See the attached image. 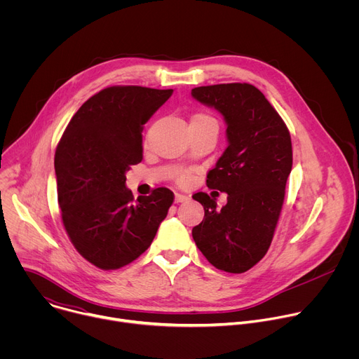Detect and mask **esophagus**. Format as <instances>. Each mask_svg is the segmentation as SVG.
Instances as JSON below:
<instances>
[{"mask_svg": "<svg viewBox=\"0 0 359 359\" xmlns=\"http://www.w3.org/2000/svg\"><path fill=\"white\" fill-rule=\"evenodd\" d=\"M187 200H189V196H186V194H182V193L175 194V201L176 203H183V201H187Z\"/></svg>", "mask_w": 359, "mask_h": 359, "instance_id": "esophagus-1", "label": "esophagus"}]
</instances>
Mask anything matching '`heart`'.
Returning <instances> with one entry per match:
<instances>
[{"label": "heart", "mask_w": 359, "mask_h": 359, "mask_svg": "<svg viewBox=\"0 0 359 359\" xmlns=\"http://www.w3.org/2000/svg\"><path fill=\"white\" fill-rule=\"evenodd\" d=\"M196 123H216V121H215L210 115H208V114L198 112V114H194V115L191 116L190 125H196ZM187 180H189V176H187L186 173H182V175L179 176V182H180V183H186Z\"/></svg>", "instance_id": "b5f03b06"}]
</instances>
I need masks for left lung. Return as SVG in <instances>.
I'll return each mask as SVG.
<instances>
[{
    "instance_id": "obj_1",
    "label": "left lung",
    "mask_w": 359,
    "mask_h": 359,
    "mask_svg": "<svg viewBox=\"0 0 359 359\" xmlns=\"http://www.w3.org/2000/svg\"><path fill=\"white\" fill-rule=\"evenodd\" d=\"M191 95L224 116L229 140L206 179L209 189L227 193V204L217 209L208 193L193 194L204 219L191 236L210 264L240 274L257 264L271 244L292 168L290 130L254 85L198 86Z\"/></svg>"
}]
</instances>
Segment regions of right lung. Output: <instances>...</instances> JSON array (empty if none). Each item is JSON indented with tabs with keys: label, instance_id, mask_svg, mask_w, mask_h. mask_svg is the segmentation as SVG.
<instances>
[{
	"label": "right lung",
	"instance_id": "add662e5",
	"mask_svg": "<svg viewBox=\"0 0 359 359\" xmlns=\"http://www.w3.org/2000/svg\"><path fill=\"white\" fill-rule=\"evenodd\" d=\"M172 93L135 85L102 89L72 116L57 146L64 227L100 270H118L144 252L175 200L166 187L135 200L125 184V173L143 159V125Z\"/></svg>",
	"mask_w": 359,
	"mask_h": 359
}]
</instances>
